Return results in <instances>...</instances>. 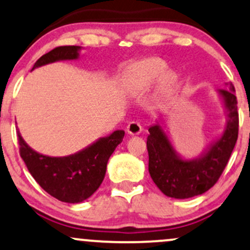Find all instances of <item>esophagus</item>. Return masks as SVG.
<instances>
[{"label": "esophagus", "mask_w": 250, "mask_h": 250, "mask_svg": "<svg viewBox=\"0 0 250 250\" xmlns=\"http://www.w3.org/2000/svg\"><path fill=\"white\" fill-rule=\"evenodd\" d=\"M142 131V125L138 122H130L127 125V133L129 135H138Z\"/></svg>", "instance_id": "obj_1"}]
</instances>
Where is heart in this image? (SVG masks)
Wrapping results in <instances>:
<instances>
[{"instance_id": "b5f03b06", "label": "heart", "mask_w": 250, "mask_h": 250, "mask_svg": "<svg viewBox=\"0 0 250 250\" xmlns=\"http://www.w3.org/2000/svg\"><path fill=\"white\" fill-rule=\"evenodd\" d=\"M167 70V62L157 57H151L131 66L129 70V79L130 83L137 89H146L152 86ZM173 77L171 73L163 76V85H169L172 83Z\"/></svg>"}]
</instances>
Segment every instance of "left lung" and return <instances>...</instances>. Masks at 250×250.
Listing matches in <instances>:
<instances>
[{
    "instance_id": "obj_1",
    "label": "left lung",
    "mask_w": 250,
    "mask_h": 250,
    "mask_svg": "<svg viewBox=\"0 0 250 250\" xmlns=\"http://www.w3.org/2000/svg\"><path fill=\"white\" fill-rule=\"evenodd\" d=\"M227 123L221 136L195 158H184L174 149L170 136L161 123L149 127L146 148L149 154V173L165 195L188 199L205 193L220 178L235 146L239 133V113L235 88L226 83V89H218Z\"/></svg>"
}]
</instances>
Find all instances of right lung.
<instances>
[{
    "mask_svg": "<svg viewBox=\"0 0 250 250\" xmlns=\"http://www.w3.org/2000/svg\"><path fill=\"white\" fill-rule=\"evenodd\" d=\"M80 46H59L42 56L35 68L60 62L79 58ZM21 157L36 182L47 193L64 203L78 204L89 198L101 185L107 170L108 159L122 142L125 131L115 130L100 137L76 154L64 157H51L35 151L17 133Z\"/></svg>",
    "mask_w": 250,
    "mask_h": 250,
    "instance_id": "1",
    "label": "right lung"
}]
</instances>
